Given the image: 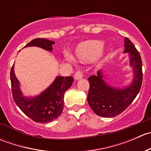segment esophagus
Here are the masks:
<instances>
[{
	"mask_svg": "<svg viewBox=\"0 0 151 151\" xmlns=\"http://www.w3.org/2000/svg\"><path fill=\"white\" fill-rule=\"evenodd\" d=\"M83 72L82 71H80V70H79V71H77L75 72V74H74V79L77 80H80V79L83 78Z\"/></svg>",
	"mask_w": 151,
	"mask_h": 151,
	"instance_id": "obj_1",
	"label": "esophagus"
}]
</instances>
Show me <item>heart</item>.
Masks as SVG:
<instances>
[{"label":"heart","mask_w":151,"mask_h":151,"mask_svg":"<svg viewBox=\"0 0 151 151\" xmlns=\"http://www.w3.org/2000/svg\"><path fill=\"white\" fill-rule=\"evenodd\" d=\"M102 43L99 41H85L77 45L71 56L80 61H91L102 55Z\"/></svg>","instance_id":"1"}]
</instances>
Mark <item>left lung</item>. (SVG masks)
<instances>
[{"label": "left lung", "instance_id": "8db88e82", "mask_svg": "<svg viewBox=\"0 0 151 151\" xmlns=\"http://www.w3.org/2000/svg\"><path fill=\"white\" fill-rule=\"evenodd\" d=\"M124 52H129L130 66L133 67L134 78L130 86L114 88L106 84L101 71L97 76L88 77L90 88L88 102L91 109L99 116L114 117L120 115L136 98L142 83V63L139 52L128 38L125 39Z\"/></svg>", "mask_w": 151, "mask_h": 151}]
</instances>
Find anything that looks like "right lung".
<instances>
[{"label":"right lung","mask_w":151,"mask_h":151,"mask_svg":"<svg viewBox=\"0 0 151 151\" xmlns=\"http://www.w3.org/2000/svg\"><path fill=\"white\" fill-rule=\"evenodd\" d=\"M53 41L45 39H35L24 47H39L52 51ZM12 96L14 102L25 115L37 123H48L60 116L63 109V96L65 92L71 86L72 77H57L55 81L40 95L33 98L22 96L19 89V83L14 71V65L10 72Z\"/></svg>","instance_id":"obj_1"}]
</instances>
